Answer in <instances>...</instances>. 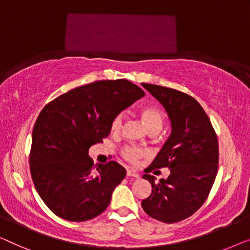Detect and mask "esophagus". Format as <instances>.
Here are the masks:
<instances>
[{"label":"esophagus","instance_id":"34e87169","mask_svg":"<svg viewBox=\"0 0 250 250\" xmlns=\"http://www.w3.org/2000/svg\"><path fill=\"white\" fill-rule=\"evenodd\" d=\"M126 176L138 178V177H139V174H138V172L135 169H128V170H126Z\"/></svg>","mask_w":250,"mask_h":250}]
</instances>
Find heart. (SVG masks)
Listing matches in <instances>:
<instances>
[{
	"label": "heart",
	"mask_w": 250,
	"mask_h": 250,
	"mask_svg": "<svg viewBox=\"0 0 250 250\" xmlns=\"http://www.w3.org/2000/svg\"><path fill=\"white\" fill-rule=\"evenodd\" d=\"M140 118L143 121L144 125L146 126L147 130L150 129H158L161 130L163 125V114L157 107L155 106H146L143 107L140 111ZM122 125V115L118 114L113 118L111 122V131L112 133L120 132ZM122 157L130 163H136L138 159H141L147 156V151L145 149L126 146L121 151Z\"/></svg>",
	"instance_id": "heart-1"
}]
</instances>
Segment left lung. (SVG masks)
<instances>
[{"label":"left lung","mask_w":250,"mask_h":250,"mask_svg":"<svg viewBox=\"0 0 250 250\" xmlns=\"http://www.w3.org/2000/svg\"><path fill=\"white\" fill-rule=\"evenodd\" d=\"M143 86L164 106L172 132L145 169L143 178L150 182L152 191L141 207L156 220L178 222L195 213L211 191L218 173V138L203 107L192 96L159 85ZM164 167L171 172L166 180L156 182L146 174Z\"/></svg>","instance_id":"1"}]
</instances>
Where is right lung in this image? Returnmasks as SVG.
<instances>
[{"mask_svg":"<svg viewBox=\"0 0 250 250\" xmlns=\"http://www.w3.org/2000/svg\"><path fill=\"white\" fill-rule=\"evenodd\" d=\"M143 96V89L126 80L98 81L43 107L33 126L30 172L37 192L56 215L82 222L109 206L125 169L114 161L94 166L88 149L109 136L115 115Z\"/></svg>","mask_w":250,"mask_h":250,"instance_id":"obj_1","label":"right lung"}]
</instances>
